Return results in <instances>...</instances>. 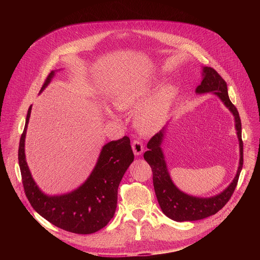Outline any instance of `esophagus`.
Segmentation results:
<instances>
[{"label": "esophagus", "mask_w": 260, "mask_h": 260, "mask_svg": "<svg viewBox=\"0 0 260 260\" xmlns=\"http://www.w3.org/2000/svg\"><path fill=\"white\" fill-rule=\"evenodd\" d=\"M132 147H133V150H134L135 155H140L144 151V145L139 140H135L133 142V144H132Z\"/></svg>", "instance_id": "obj_1"}]
</instances>
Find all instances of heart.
Segmentation results:
<instances>
[{
  "mask_svg": "<svg viewBox=\"0 0 260 260\" xmlns=\"http://www.w3.org/2000/svg\"><path fill=\"white\" fill-rule=\"evenodd\" d=\"M149 86L135 89L122 96L118 102L120 109L139 107L148 94ZM172 95V88L166 87L152 99L142 105L137 113V124L144 131L150 132L158 128L165 121Z\"/></svg>",
  "mask_w": 260,
  "mask_h": 260,
  "instance_id": "1",
  "label": "heart"
}]
</instances>
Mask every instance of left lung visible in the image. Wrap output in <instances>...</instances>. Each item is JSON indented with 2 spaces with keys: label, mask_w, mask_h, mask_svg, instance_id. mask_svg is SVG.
I'll list each match as a JSON object with an SVG mask.
<instances>
[{
  "label": "left lung",
  "mask_w": 260,
  "mask_h": 260,
  "mask_svg": "<svg viewBox=\"0 0 260 260\" xmlns=\"http://www.w3.org/2000/svg\"><path fill=\"white\" fill-rule=\"evenodd\" d=\"M203 81L197 87L198 93L214 92L224 103L235 116L236 129L240 141V165L237 175L230 186L221 193L211 198H196L180 191L171 180L167 165L161 151V142L164 129L155 134L147 144L148 151L144 153L145 160L149 164L153 172V186L158 204L166 216L175 221H196L207 218L216 214L223 208L232 198L239 177L243 168V141H242V123L236 106L231 102L228 84L216 70L211 67H205L203 70Z\"/></svg>",
  "instance_id": "left-lung-1"
}]
</instances>
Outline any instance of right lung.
<instances>
[{"label":"right lung","instance_id":"1","mask_svg":"<svg viewBox=\"0 0 260 260\" xmlns=\"http://www.w3.org/2000/svg\"><path fill=\"white\" fill-rule=\"evenodd\" d=\"M54 72L46 77L43 90ZM29 106L18 148V162L24 193L34 210L53 225L79 235L93 234L105 228L113 218L117 207L119 183L134 160L131 140L127 136L106 144L89 178L79 188L58 197L45 196L37 186L29 173L24 140L30 116Z\"/></svg>","mask_w":260,"mask_h":260}]
</instances>
